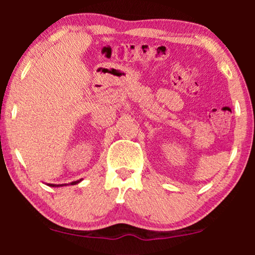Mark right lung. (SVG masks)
Returning a JSON list of instances; mask_svg holds the SVG:
<instances>
[{"label":"right lung","instance_id":"1","mask_svg":"<svg viewBox=\"0 0 255 255\" xmlns=\"http://www.w3.org/2000/svg\"><path fill=\"white\" fill-rule=\"evenodd\" d=\"M80 181L81 180H78V181H74V182H72L71 184H76V183H79ZM48 186H51V187H54V184H48ZM55 187H59V186H55Z\"/></svg>","mask_w":255,"mask_h":255}]
</instances>
